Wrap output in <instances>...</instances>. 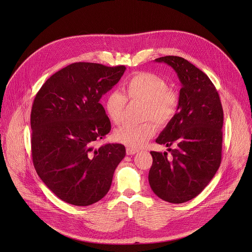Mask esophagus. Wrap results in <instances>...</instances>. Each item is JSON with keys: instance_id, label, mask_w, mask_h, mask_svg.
<instances>
[{"instance_id": "esophagus-1", "label": "esophagus", "mask_w": 252, "mask_h": 252, "mask_svg": "<svg viewBox=\"0 0 252 252\" xmlns=\"http://www.w3.org/2000/svg\"><path fill=\"white\" fill-rule=\"evenodd\" d=\"M138 151L136 149H133V148H130V147H127L126 148V155L128 156H132L134 154H136Z\"/></svg>"}]
</instances>
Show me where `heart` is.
<instances>
[{"label": "heart", "mask_w": 252, "mask_h": 252, "mask_svg": "<svg viewBox=\"0 0 252 252\" xmlns=\"http://www.w3.org/2000/svg\"><path fill=\"white\" fill-rule=\"evenodd\" d=\"M123 90L125 94L112 91L104 101L105 111L116 125L123 120L127 99L143 102L142 120L154 121L158 126H166L177 115L180 106L178 93L169 89L167 82L156 73L135 72L125 81ZM151 121L138 125H123L115 130V140L133 149L142 147L156 133V126Z\"/></svg>", "instance_id": "heart-1"}]
</instances>
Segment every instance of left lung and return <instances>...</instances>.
Instances as JSON below:
<instances>
[{
  "label": "left lung",
  "mask_w": 252,
  "mask_h": 252,
  "mask_svg": "<svg viewBox=\"0 0 252 252\" xmlns=\"http://www.w3.org/2000/svg\"><path fill=\"white\" fill-rule=\"evenodd\" d=\"M172 66L182 83L180 106L156 142L175 146L167 153L151 152L149 183L156 195L181 204L200 194L221 162L223 109L210 78L182 57L156 59Z\"/></svg>",
  "instance_id": "8db88e82"
}]
</instances>
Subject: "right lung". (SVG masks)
<instances>
[{
	"label": "right lung",
	"instance_id": "1",
	"mask_svg": "<svg viewBox=\"0 0 252 252\" xmlns=\"http://www.w3.org/2000/svg\"><path fill=\"white\" fill-rule=\"evenodd\" d=\"M125 70V65L74 63L48 78L34 97L32 163L46 187L68 204L89 206L102 199L126 156L122 144L94 148L111 130L99 100Z\"/></svg>",
	"mask_w": 252,
	"mask_h": 252
}]
</instances>
